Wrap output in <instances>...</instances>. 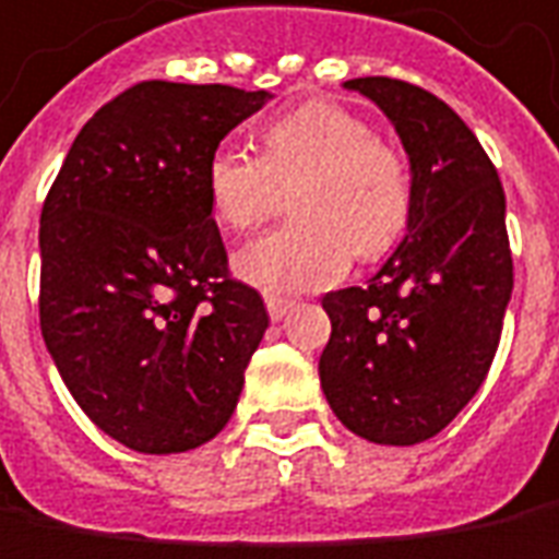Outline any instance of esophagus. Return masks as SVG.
Masks as SVG:
<instances>
[{
    "label": "esophagus",
    "instance_id": "esophagus-1",
    "mask_svg": "<svg viewBox=\"0 0 559 559\" xmlns=\"http://www.w3.org/2000/svg\"><path fill=\"white\" fill-rule=\"evenodd\" d=\"M264 305H267L271 320H283L288 310L295 307V301H292V298H280V295H267V298H264Z\"/></svg>",
    "mask_w": 559,
    "mask_h": 559
}]
</instances>
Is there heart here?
Instances as JSON below:
<instances>
[{"label": "heart", "mask_w": 559, "mask_h": 559, "mask_svg": "<svg viewBox=\"0 0 559 559\" xmlns=\"http://www.w3.org/2000/svg\"><path fill=\"white\" fill-rule=\"evenodd\" d=\"M202 183L212 218L230 234L252 230L288 190L295 218L236 254V273L267 292L325 288L350 267V254H388L409 230L415 205L406 156L335 100L273 116L258 156L234 144L215 147Z\"/></svg>", "instance_id": "heart-1"}]
</instances>
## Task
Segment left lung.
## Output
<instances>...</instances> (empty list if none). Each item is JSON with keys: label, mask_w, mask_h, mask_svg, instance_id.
<instances>
[{"label": "left lung", "mask_w": 559, "mask_h": 559, "mask_svg": "<svg viewBox=\"0 0 559 559\" xmlns=\"http://www.w3.org/2000/svg\"><path fill=\"white\" fill-rule=\"evenodd\" d=\"M388 114L412 166L409 236L366 283L323 298L320 384L344 428L412 445L437 437L496 359L514 261L504 190L477 134L403 79L344 82Z\"/></svg>", "instance_id": "1"}]
</instances>
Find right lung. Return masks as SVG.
<instances>
[{
	"label": "right lung",
	"instance_id": "right-lung-1",
	"mask_svg": "<svg viewBox=\"0 0 559 559\" xmlns=\"http://www.w3.org/2000/svg\"><path fill=\"white\" fill-rule=\"evenodd\" d=\"M271 97L138 82L82 126L45 197V347L82 412L134 452L209 443L271 323L230 276L202 183L209 153Z\"/></svg>",
	"mask_w": 559,
	"mask_h": 559
}]
</instances>
